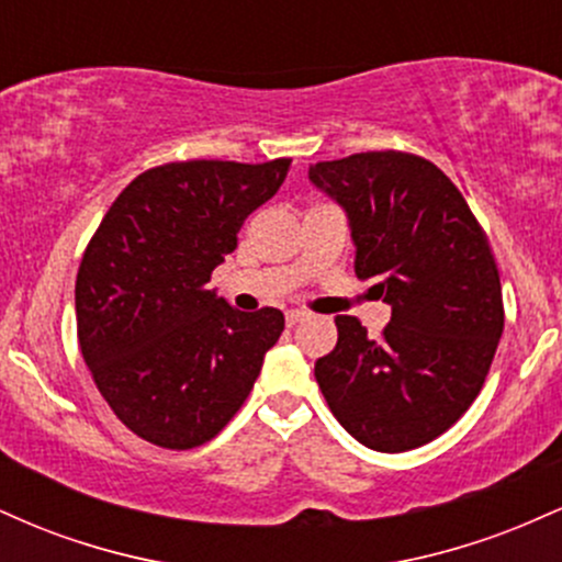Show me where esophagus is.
Instances as JSON below:
<instances>
[{"label":"esophagus","mask_w":562,"mask_h":562,"mask_svg":"<svg viewBox=\"0 0 562 562\" xmlns=\"http://www.w3.org/2000/svg\"><path fill=\"white\" fill-rule=\"evenodd\" d=\"M288 325L290 327H295L299 325V322H303V319H308V314L306 312H301V308H293V312H288Z\"/></svg>","instance_id":"34e87169"}]
</instances>
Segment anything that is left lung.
<instances>
[{
    "label": "left lung",
    "mask_w": 562,
    "mask_h": 562,
    "mask_svg": "<svg viewBox=\"0 0 562 562\" xmlns=\"http://www.w3.org/2000/svg\"><path fill=\"white\" fill-rule=\"evenodd\" d=\"M308 179L346 209L357 277L391 303L378 338L357 317H335L338 344L314 364L322 396L364 447H423L475 402L505 330L486 232L447 173L415 153L319 160Z\"/></svg>",
    "instance_id": "left-lung-1"
}]
</instances>
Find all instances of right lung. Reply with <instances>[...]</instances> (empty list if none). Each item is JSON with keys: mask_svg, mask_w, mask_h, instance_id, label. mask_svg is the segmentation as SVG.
<instances>
[{"mask_svg": "<svg viewBox=\"0 0 562 562\" xmlns=\"http://www.w3.org/2000/svg\"><path fill=\"white\" fill-rule=\"evenodd\" d=\"M290 158L173 160L124 187L76 274V330L97 391L132 434L195 449L237 415L280 308H232L209 290L243 222L280 190Z\"/></svg>", "mask_w": 562, "mask_h": 562, "instance_id": "obj_1", "label": "right lung"}]
</instances>
